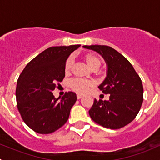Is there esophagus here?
I'll list each match as a JSON object with an SVG mask.
<instances>
[{
    "label": "esophagus",
    "instance_id": "esophagus-1",
    "mask_svg": "<svg viewBox=\"0 0 160 160\" xmlns=\"http://www.w3.org/2000/svg\"><path fill=\"white\" fill-rule=\"evenodd\" d=\"M77 99H80V98H83V96H82V95H80V94H77Z\"/></svg>",
    "mask_w": 160,
    "mask_h": 160
}]
</instances>
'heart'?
I'll use <instances>...</instances> for the list:
<instances>
[{
	"instance_id": "obj_1",
	"label": "heart",
	"mask_w": 160,
	"mask_h": 160,
	"mask_svg": "<svg viewBox=\"0 0 160 160\" xmlns=\"http://www.w3.org/2000/svg\"><path fill=\"white\" fill-rule=\"evenodd\" d=\"M83 59L87 62L89 67L93 70H98L101 64V59L93 53H85L83 55ZM73 65V59L72 57H68L65 62L64 70L66 73H70ZM71 89L80 93H84L88 91L90 87L93 86V83L80 79H73L69 83Z\"/></svg>"
}]
</instances>
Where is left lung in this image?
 Listing matches in <instances>:
<instances>
[{
  "label": "left lung",
  "instance_id": "1",
  "mask_svg": "<svg viewBox=\"0 0 160 160\" xmlns=\"http://www.w3.org/2000/svg\"><path fill=\"white\" fill-rule=\"evenodd\" d=\"M99 53L107 64V76L98 88L110 94L108 101H97L89 111L93 122L118 129L135 119L143 101V87L129 61L113 48L101 45L83 46Z\"/></svg>",
  "mask_w": 160,
  "mask_h": 160
}]
</instances>
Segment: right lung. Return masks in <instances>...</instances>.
<instances>
[{"label":"right lung","mask_w":160,"mask_h":160,"mask_svg":"<svg viewBox=\"0 0 160 160\" xmlns=\"http://www.w3.org/2000/svg\"><path fill=\"white\" fill-rule=\"evenodd\" d=\"M80 46L48 48L31 60L19 76L16 88L18 109L25 123L37 133H52L68 120L77 95L67 92L59 101L52 90L65 77L67 59Z\"/></svg>","instance_id":"add662e5"}]
</instances>
